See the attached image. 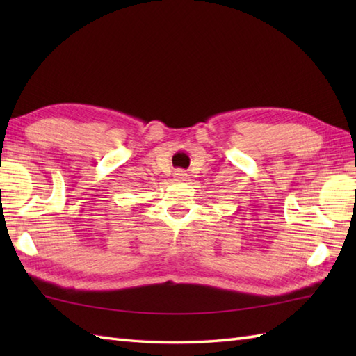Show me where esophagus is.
Returning <instances> with one entry per match:
<instances>
[{
  "mask_svg": "<svg viewBox=\"0 0 356 356\" xmlns=\"http://www.w3.org/2000/svg\"><path fill=\"white\" fill-rule=\"evenodd\" d=\"M174 179H176L177 182H184V180L186 179V172L184 170H177L176 172H174Z\"/></svg>",
  "mask_w": 356,
  "mask_h": 356,
  "instance_id": "1",
  "label": "esophagus"
}]
</instances>
